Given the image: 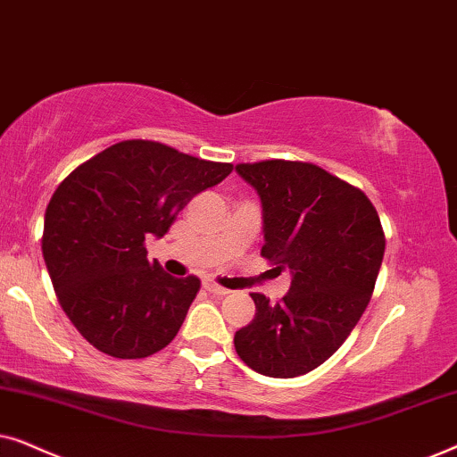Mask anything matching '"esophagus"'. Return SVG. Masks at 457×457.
I'll list each match as a JSON object with an SVG mask.
<instances>
[{
	"label": "esophagus",
	"mask_w": 457,
	"mask_h": 457,
	"mask_svg": "<svg viewBox=\"0 0 457 457\" xmlns=\"http://www.w3.org/2000/svg\"><path fill=\"white\" fill-rule=\"evenodd\" d=\"M204 289L214 293V295H227V293H230L228 289H224V287H220L218 283H214L212 278H204Z\"/></svg>",
	"instance_id": "esophagus-1"
}]
</instances>
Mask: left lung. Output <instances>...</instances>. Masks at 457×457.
Returning <instances> with one entry per match:
<instances>
[{"label":"left lung","instance_id":"left-lung-1","mask_svg":"<svg viewBox=\"0 0 457 457\" xmlns=\"http://www.w3.org/2000/svg\"><path fill=\"white\" fill-rule=\"evenodd\" d=\"M235 170L260 195L262 255L291 270L278 303L252 293L255 316L235 333V349L264 377H299L327 361L364 314L385 255L380 218L360 189L308 162Z\"/></svg>","mask_w":457,"mask_h":457}]
</instances>
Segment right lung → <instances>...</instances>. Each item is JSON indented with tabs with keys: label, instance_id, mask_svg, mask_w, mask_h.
<instances>
[{
	"label": "right lung",
	"instance_id": "obj_1",
	"mask_svg": "<svg viewBox=\"0 0 457 457\" xmlns=\"http://www.w3.org/2000/svg\"><path fill=\"white\" fill-rule=\"evenodd\" d=\"M233 164L130 139L68 174L49 199L43 260L62 310L99 352L147 358L177 337L199 291L147 260L145 239L164 237L197 193Z\"/></svg>",
	"mask_w": 457,
	"mask_h": 457
}]
</instances>
